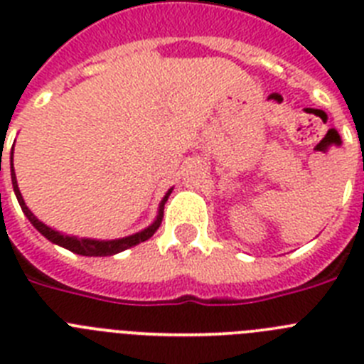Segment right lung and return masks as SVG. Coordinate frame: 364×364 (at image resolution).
Instances as JSON below:
<instances>
[{
    "label": "right lung",
    "instance_id": "1",
    "mask_svg": "<svg viewBox=\"0 0 364 364\" xmlns=\"http://www.w3.org/2000/svg\"><path fill=\"white\" fill-rule=\"evenodd\" d=\"M11 166H12V156H11ZM11 171H12L11 173V175H12V186H14L16 197H18L19 205H21V210H23V213L27 215V218L31 220L32 226L36 228V230L40 231L41 235H43L45 239H49L50 242L60 244V246L67 247L69 252L78 253V255H85V257L114 255V253H120V252H124V250H127V247H133V246H136V244L144 242V240L151 239L154 231L160 228V222H162V217H164V204H166L167 197H169V193H171V191H169L166 197H164L162 204H160V211H159V217H156V220H154L153 224L147 228V230L140 231V233H134V235H131V237H125V239H118V240L76 239V237H67V235L58 233V231H54L53 228H49V226H45L43 222H40L36 217H34V215H32V211L28 210L27 205H25V200H23V197H21V193H19L18 182H16L14 169H11Z\"/></svg>",
    "mask_w": 364,
    "mask_h": 364
}]
</instances>
